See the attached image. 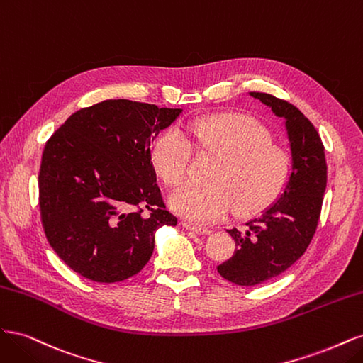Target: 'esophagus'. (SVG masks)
I'll return each mask as SVG.
<instances>
[{"mask_svg":"<svg viewBox=\"0 0 363 363\" xmlns=\"http://www.w3.org/2000/svg\"><path fill=\"white\" fill-rule=\"evenodd\" d=\"M182 225H183L184 228L191 230V232L199 233V235H207V233H211V230H208L207 227H203V225H199V224H194V223H189V221H183Z\"/></svg>","mask_w":363,"mask_h":363,"instance_id":"1","label":"esophagus"}]
</instances>
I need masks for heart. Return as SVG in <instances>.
<instances>
[{"instance_id": "b5f03b06", "label": "heart", "mask_w": 363, "mask_h": 363, "mask_svg": "<svg viewBox=\"0 0 363 363\" xmlns=\"http://www.w3.org/2000/svg\"><path fill=\"white\" fill-rule=\"evenodd\" d=\"M186 136L167 128L152 142V168L168 188L188 179L194 151L216 159L208 186H184L171 196L177 213L196 223H213L228 212L250 215L276 201L291 182L294 162L288 148L271 140L257 119L221 113L194 121Z\"/></svg>"}]
</instances>
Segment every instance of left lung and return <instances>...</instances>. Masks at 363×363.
<instances>
[{
	"instance_id": "left-lung-1",
	"label": "left lung",
	"mask_w": 363,
	"mask_h": 363,
	"mask_svg": "<svg viewBox=\"0 0 363 363\" xmlns=\"http://www.w3.org/2000/svg\"><path fill=\"white\" fill-rule=\"evenodd\" d=\"M286 121L292 177L280 199L245 224L230 228L238 250L216 269L240 286H255L280 276L309 247L320 221L327 186L324 144L313 124L294 104L269 94L250 92Z\"/></svg>"
}]
</instances>
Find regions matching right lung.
<instances>
[{
    "label": "right lung",
    "mask_w": 363,
    "mask_h": 363,
    "mask_svg": "<svg viewBox=\"0 0 363 363\" xmlns=\"http://www.w3.org/2000/svg\"><path fill=\"white\" fill-rule=\"evenodd\" d=\"M182 108L106 100L72 113L42 152L39 208L52 250L82 277L116 283L144 268L156 230L177 225L150 145Z\"/></svg>",
    "instance_id": "add662e5"
}]
</instances>
